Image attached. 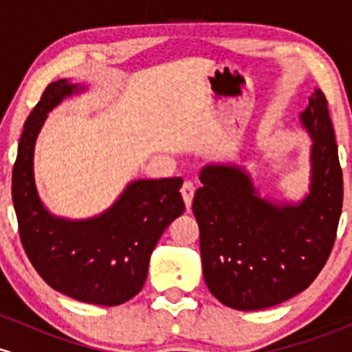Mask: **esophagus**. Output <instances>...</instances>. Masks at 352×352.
I'll return each instance as SVG.
<instances>
[{
    "label": "esophagus",
    "instance_id": "1",
    "mask_svg": "<svg viewBox=\"0 0 352 352\" xmlns=\"http://www.w3.org/2000/svg\"><path fill=\"white\" fill-rule=\"evenodd\" d=\"M180 193L182 197H184V201H185V207L187 210L190 208V205H192V200H193V193H195V187H193L192 182H185L184 185H182L180 188Z\"/></svg>",
    "mask_w": 352,
    "mask_h": 352
}]
</instances>
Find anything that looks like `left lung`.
<instances>
[{
  "instance_id": "obj_1",
  "label": "left lung",
  "mask_w": 352,
  "mask_h": 352,
  "mask_svg": "<svg viewBox=\"0 0 352 352\" xmlns=\"http://www.w3.org/2000/svg\"><path fill=\"white\" fill-rule=\"evenodd\" d=\"M300 114L311 140L309 185L300 200L266 195L241 164L210 162L192 210L201 270L225 306L256 311L296 296L328 261L342 208V172L328 102L319 89Z\"/></svg>"
}]
</instances>
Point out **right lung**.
Here are the masks:
<instances>
[{
	"label": "right lung",
	"instance_id": "obj_1",
	"mask_svg": "<svg viewBox=\"0 0 352 352\" xmlns=\"http://www.w3.org/2000/svg\"><path fill=\"white\" fill-rule=\"evenodd\" d=\"M86 91V86L59 79L43 92L18 144L13 205L24 252L52 289L89 305L117 306L142 289L157 241L185 212L179 192L184 180H132L98 215H54L36 185V140L52 109Z\"/></svg>",
	"mask_w": 352,
	"mask_h": 352
}]
</instances>
